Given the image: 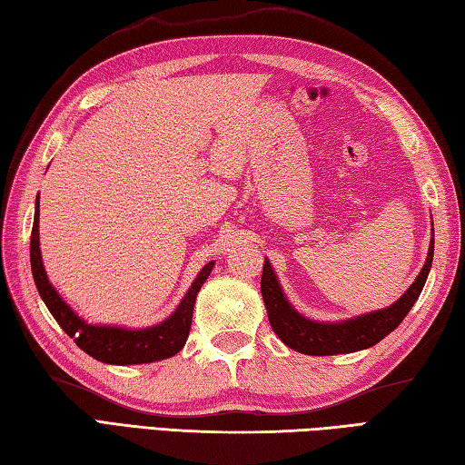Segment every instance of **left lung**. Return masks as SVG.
<instances>
[{"label":"left lung","mask_w":465,"mask_h":465,"mask_svg":"<svg viewBox=\"0 0 465 465\" xmlns=\"http://www.w3.org/2000/svg\"><path fill=\"white\" fill-rule=\"evenodd\" d=\"M431 262L433 235L420 276L415 278L413 284L405 290V294L395 300L393 304L375 312L347 318V321L318 322L300 314L290 304L284 290L280 286L274 268H272L270 260L266 258L262 270V298L263 304H266L272 331L278 334V339L286 347L302 354H312V357H329V354L357 352L375 347L379 341H383L387 334L393 332L403 322L407 312L417 302V298H420L425 286V280L430 276Z\"/></svg>","instance_id":"left-lung-1"}]
</instances>
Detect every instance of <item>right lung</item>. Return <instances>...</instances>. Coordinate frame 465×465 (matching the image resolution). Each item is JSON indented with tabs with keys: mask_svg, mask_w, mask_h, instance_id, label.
<instances>
[{
	"mask_svg": "<svg viewBox=\"0 0 465 465\" xmlns=\"http://www.w3.org/2000/svg\"><path fill=\"white\" fill-rule=\"evenodd\" d=\"M40 197L35 199L34 212V227L30 240V262L35 288L48 306L50 314L56 318L70 339H74L78 347L90 357L106 362V365H143V362H154L169 359L185 347V341L191 329V318H193V306L197 292L202 290L203 282L212 274L215 262H209L199 272L193 284L187 290V294L181 300L165 321L159 324L147 326V329H124L114 324H90L84 318H80L70 304L62 300L56 288L50 284L48 274L44 270L42 250H40Z\"/></svg>",
	"mask_w": 465,
	"mask_h": 465,
	"instance_id": "right-lung-1",
	"label": "right lung"
}]
</instances>
